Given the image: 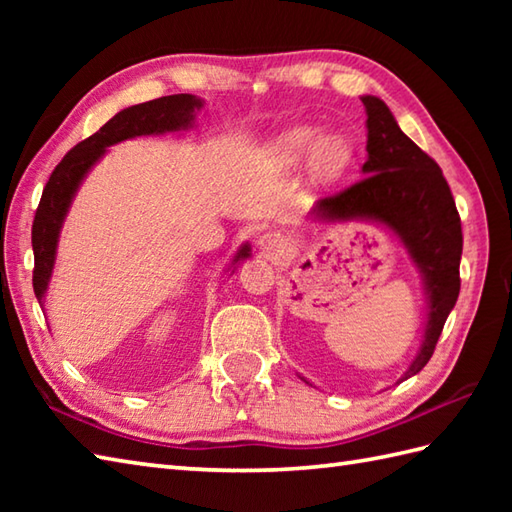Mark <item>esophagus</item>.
<instances>
[{
	"mask_svg": "<svg viewBox=\"0 0 512 512\" xmlns=\"http://www.w3.org/2000/svg\"><path fill=\"white\" fill-rule=\"evenodd\" d=\"M286 237L281 235V233H277V231H266L262 237H259V242H257V246H259V250H262L264 255H277V253H281V250L286 248Z\"/></svg>",
	"mask_w": 512,
	"mask_h": 512,
	"instance_id": "esophagus-1",
	"label": "esophagus"
}]
</instances>
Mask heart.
I'll use <instances>...</instances> for the list:
<instances>
[{
  "instance_id": "obj_1",
  "label": "heart",
  "mask_w": 512,
  "mask_h": 512,
  "mask_svg": "<svg viewBox=\"0 0 512 512\" xmlns=\"http://www.w3.org/2000/svg\"><path fill=\"white\" fill-rule=\"evenodd\" d=\"M317 132L310 127L292 129L279 143L281 156L290 162H297L308 154V149L314 145ZM352 158V147L341 136H323L312 149V167L321 176H336Z\"/></svg>"
}]
</instances>
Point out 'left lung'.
<instances>
[{
    "label": "left lung",
    "mask_w": 512,
    "mask_h": 512,
    "mask_svg": "<svg viewBox=\"0 0 512 512\" xmlns=\"http://www.w3.org/2000/svg\"><path fill=\"white\" fill-rule=\"evenodd\" d=\"M367 112L365 178L317 202L323 220L367 217L387 224L420 268L429 295V319L418 356L402 380L429 363L444 321L460 295L462 224L438 162L402 134L389 107L363 96Z\"/></svg>",
    "instance_id": "8db88e82"
}]
</instances>
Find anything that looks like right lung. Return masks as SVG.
<instances>
[{
  "label": "right lung",
  "instance_id": "obj_1",
  "mask_svg": "<svg viewBox=\"0 0 512 512\" xmlns=\"http://www.w3.org/2000/svg\"><path fill=\"white\" fill-rule=\"evenodd\" d=\"M198 107H202V101L191 94L160 96V99L127 107V110L110 118L99 132L72 147L59 165L54 167L46 187H43L35 222H32V250H35L32 288H35L39 303L43 295H46L54 266V253H57L59 231L72 202V195L88 169L105 154V147L134 136L165 134L189 127L193 121V112ZM242 257H248V246L239 250L235 262Z\"/></svg>",
  "mask_w": 512,
  "mask_h": 512
}]
</instances>
